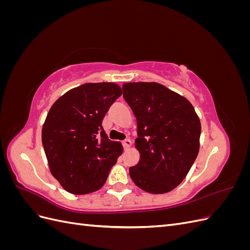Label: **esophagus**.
I'll use <instances>...</instances> for the list:
<instances>
[{"label":"esophagus","mask_w":250,"mask_h":250,"mask_svg":"<svg viewBox=\"0 0 250 250\" xmlns=\"http://www.w3.org/2000/svg\"><path fill=\"white\" fill-rule=\"evenodd\" d=\"M131 146V141L130 140H124L123 141V147H124V149L126 150V149H128V148H129Z\"/></svg>","instance_id":"1"}]
</instances>
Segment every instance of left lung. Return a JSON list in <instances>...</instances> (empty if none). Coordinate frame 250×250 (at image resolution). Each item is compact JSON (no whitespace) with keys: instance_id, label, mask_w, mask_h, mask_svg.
<instances>
[{"instance_id":"left-lung-1","label":"left lung","mask_w":250,"mask_h":250,"mask_svg":"<svg viewBox=\"0 0 250 250\" xmlns=\"http://www.w3.org/2000/svg\"><path fill=\"white\" fill-rule=\"evenodd\" d=\"M123 97L138 122L135 147L141 157L129 168L131 179L148 193L172 191L198 155V116L186 98L156 82L126 83Z\"/></svg>"}]
</instances>
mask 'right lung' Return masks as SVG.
I'll return each mask as SVG.
<instances>
[{
  "label": "right lung",
  "instance_id": "1",
  "mask_svg": "<svg viewBox=\"0 0 250 250\" xmlns=\"http://www.w3.org/2000/svg\"><path fill=\"white\" fill-rule=\"evenodd\" d=\"M122 89L116 83H85L52 105L42 131L50 171L64 190L83 195L99 190L123 147L108 139L102 121Z\"/></svg>",
  "mask_w": 250,
  "mask_h": 250
}]
</instances>
